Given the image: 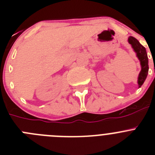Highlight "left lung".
<instances>
[{
    "label": "left lung",
    "mask_w": 155,
    "mask_h": 155,
    "mask_svg": "<svg viewBox=\"0 0 155 155\" xmlns=\"http://www.w3.org/2000/svg\"><path fill=\"white\" fill-rule=\"evenodd\" d=\"M128 41L130 44H131L132 47L134 48V51L136 52L137 56L140 61L141 71L140 72L139 77H138V84H139V87H140L143 84V82L147 76V74H148L149 67L147 52H146V49L144 48V46H142L139 42V41L135 39L134 37L130 36L128 39Z\"/></svg>",
    "instance_id": "8db88e82"
}]
</instances>
